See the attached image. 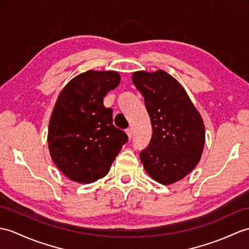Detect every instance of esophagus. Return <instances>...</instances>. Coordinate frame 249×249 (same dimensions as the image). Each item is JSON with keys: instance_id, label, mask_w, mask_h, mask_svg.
<instances>
[{"instance_id": "1", "label": "esophagus", "mask_w": 249, "mask_h": 249, "mask_svg": "<svg viewBox=\"0 0 249 249\" xmlns=\"http://www.w3.org/2000/svg\"><path fill=\"white\" fill-rule=\"evenodd\" d=\"M126 134H127V136H128L129 139H131L132 136H134V131H132V128H128V129H127V130H126Z\"/></svg>"}]
</instances>
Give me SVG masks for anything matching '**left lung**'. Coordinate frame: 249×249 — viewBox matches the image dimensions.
<instances>
[{
    "instance_id": "8db88e82",
    "label": "left lung",
    "mask_w": 249,
    "mask_h": 249,
    "mask_svg": "<svg viewBox=\"0 0 249 249\" xmlns=\"http://www.w3.org/2000/svg\"><path fill=\"white\" fill-rule=\"evenodd\" d=\"M131 78L144 97L153 127L151 142L140 153L141 162L154 180L174 183L199 162L204 121L183 87L169 73L138 71Z\"/></svg>"
}]
</instances>
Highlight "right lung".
I'll return each mask as SVG.
<instances>
[{
  "instance_id": "add662e5",
  "label": "right lung",
  "mask_w": 249,
  "mask_h": 249,
  "mask_svg": "<svg viewBox=\"0 0 249 249\" xmlns=\"http://www.w3.org/2000/svg\"><path fill=\"white\" fill-rule=\"evenodd\" d=\"M115 71L89 70L61 90L52 112L48 143L55 165L72 181L91 183L105 177L128 140L112 124V109L103 100L117 88Z\"/></svg>"
}]
</instances>
